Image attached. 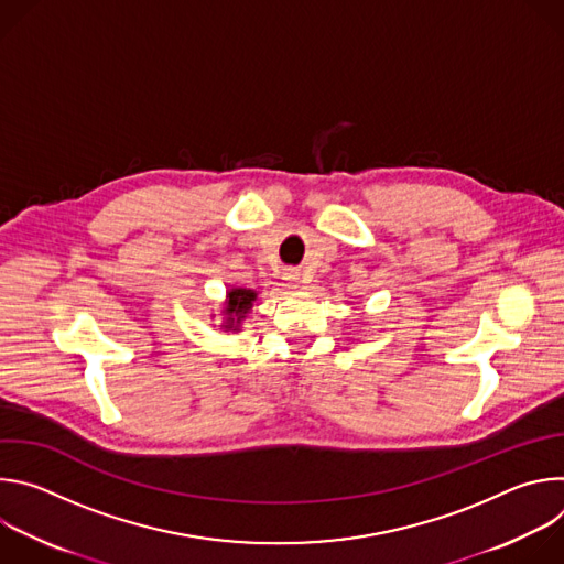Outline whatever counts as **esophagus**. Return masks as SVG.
<instances>
[{
	"mask_svg": "<svg viewBox=\"0 0 564 564\" xmlns=\"http://www.w3.org/2000/svg\"><path fill=\"white\" fill-rule=\"evenodd\" d=\"M288 281L294 283V288H296V285L301 283V274H299V272H290V274H288Z\"/></svg>",
	"mask_w": 564,
	"mask_h": 564,
	"instance_id": "1",
	"label": "esophagus"
}]
</instances>
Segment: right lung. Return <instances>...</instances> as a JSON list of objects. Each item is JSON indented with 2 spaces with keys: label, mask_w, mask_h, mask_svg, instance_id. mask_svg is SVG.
<instances>
[{
  "label": "right lung",
  "mask_w": 564,
  "mask_h": 564,
  "mask_svg": "<svg viewBox=\"0 0 564 564\" xmlns=\"http://www.w3.org/2000/svg\"><path fill=\"white\" fill-rule=\"evenodd\" d=\"M254 299H257V292H252V290H246V288L231 290L229 299H227V310H225V314H229L225 328H238L240 321L246 318L248 310L252 307Z\"/></svg>",
  "instance_id": "right-lung-1"
}]
</instances>
